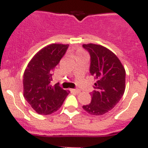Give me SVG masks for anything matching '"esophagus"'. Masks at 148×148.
<instances>
[{"instance_id": "34e87169", "label": "esophagus", "mask_w": 148, "mask_h": 148, "mask_svg": "<svg viewBox=\"0 0 148 148\" xmlns=\"http://www.w3.org/2000/svg\"><path fill=\"white\" fill-rule=\"evenodd\" d=\"M71 91L73 92H75V93H79L81 92L80 90H78V89H72Z\"/></svg>"}]
</instances>
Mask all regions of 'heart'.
<instances>
[{
  "mask_svg": "<svg viewBox=\"0 0 148 148\" xmlns=\"http://www.w3.org/2000/svg\"><path fill=\"white\" fill-rule=\"evenodd\" d=\"M81 54H83V52L81 50L78 51V53H77V56H78V55H81Z\"/></svg>",
  "mask_w": 148,
  "mask_h": 148,
  "instance_id": "heart-1",
  "label": "heart"
}]
</instances>
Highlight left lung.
Segmentation results:
<instances>
[{
  "label": "left lung",
  "mask_w": 148,
  "mask_h": 148,
  "mask_svg": "<svg viewBox=\"0 0 148 148\" xmlns=\"http://www.w3.org/2000/svg\"><path fill=\"white\" fill-rule=\"evenodd\" d=\"M90 56V73L97 80L91 92V102L82 108L89 114L101 116L113 109L125 90V73L117 56L97 44H83Z\"/></svg>",
  "instance_id": "obj_1"
}]
</instances>
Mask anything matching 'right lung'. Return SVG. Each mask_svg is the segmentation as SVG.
Returning <instances> with one entry per match:
<instances>
[{"label":"right lung","instance_id":"obj_1","mask_svg":"<svg viewBox=\"0 0 148 148\" xmlns=\"http://www.w3.org/2000/svg\"><path fill=\"white\" fill-rule=\"evenodd\" d=\"M69 45L53 44L40 49L27 65L23 74V96L30 106L40 115L58 110L69 94L59 84L54 86L53 70L64 56Z\"/></svg>","mask_w":148,"mask_h":148}]
</instances>
